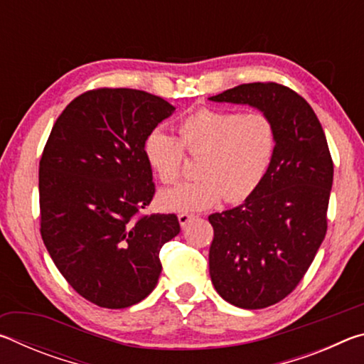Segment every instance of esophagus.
I'll return each instance as SVG.
<instances>
[{"mask_svg": "<svg viewBox=\"0 0 364 364\" xmlns=\"http://www.w3.org/2000/svg\"><path fill=\"white\" fill-rule=\"evenodd\" d=\"M193 218H194V215L193 213H188V212H181L180 215H178V221H180L181 228L186 226Z\"/></svg>", "mask_w": 364, "mask_h": 364, "instance_id": "1", "label": "esophagus"}]
</instances>
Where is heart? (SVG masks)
Wrapping results in <instances>:
<instances>
[{
	"instance_id": "obj_1",
	"label": "heart",
	"mask_w": 364,
	"mask_h": 364,
	"mask_svg": "<svg viewBox=\"0 0 364 364\" xmlns=\"http://www.w3.org/2000/svg\"><path fill=\"white\" fill-rule=\"evenodd\" d=\"M178 138L162 128L144 141V157L164 184H175L183 175L184 151L197 157L194 181L160 194L167 210L193 212L217 204L247 199L260 186L273 162L278 133L267 114L252 110L200 107L183 117Z\"/></svg>"
}]
</instances>
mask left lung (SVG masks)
<instances>
[{
  "instance_id": "left-lung-1",
  "label": "left lung",
  "mask_w": 364,
  "mask_h": 364,
  "mask_svg": "<svg viewBox=\"0 0 364 364\" xmlns=\"http://www.w3.org/2000/svg\"><path fill=\"white\" fill-rule=\"evenodd\" d=\"M210 100L260 109L278 133L260 186L244 204L208 217L215 289L234 306L258 310L286 299L315 260L328 231L334 164L315 110L287 86L245 83Z\"/></svg>"
}]
</instances>
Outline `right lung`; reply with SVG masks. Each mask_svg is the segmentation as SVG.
Returning <instances> with one entry per match:
<instances>
[{
  "label": "right lung",
  "instance_id": "right-lung-1",
  "mask_svg": "<svg viewBox=\"0 0 364 364\" xmlns=\"http://www.w3.org/2000/svg\"><path fill=\"white\" fill-rule=\"evenodd\" d=\"M175 107L130 88L77 96L58 117L38 171L40 232L60 274L102 308L138 304L156 287L175 213H143L156 184L144 141Z\"/></svg>",
  "mask_w": 364,
  "mask_h": 364
}]
</instances>
